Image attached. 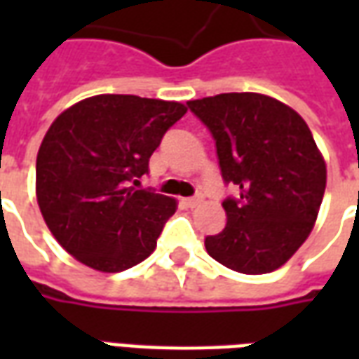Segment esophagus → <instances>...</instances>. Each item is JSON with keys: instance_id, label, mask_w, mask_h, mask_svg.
<instances>
[{"instance_id": "34e87169", "label": "esophagus", "mask_w": 359, "mask_h": 359, "mask_svg": "<svg viewBox=\"0 0 359 359\" xmlns=\"http://www.w3.org/2000/svg\"><path fill=\"white\" fill-rule=\"evenodd\" d=\"M182 203L187 205V208H196L198 203H202V196H194V198H184Z\"/></svg>"}]
</instances>
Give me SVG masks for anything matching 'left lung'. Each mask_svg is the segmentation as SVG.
<instances>
[{
    "label": "left lung",
    "instance_id": "obj_1",
    "mask_svg": "<svg viewBox=\"0 0 359 359\" xmlns=\"http://www.w3.org/2000/svg\"><path fill=\"white\" fill-rule=\"evenodd\" d=\"M210 128L219 167L238 196L223 202L226 225L205 236L215 262L246 275L278 269L316 225L327 167L306 121L283 102L231 92L187 103Z\"/></svg>",
    "mask_w": 359,
    "mask_h": 359
}]
</instances>
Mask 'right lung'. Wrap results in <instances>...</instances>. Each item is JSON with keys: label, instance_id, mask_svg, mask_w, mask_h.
Listing matches in <instances>:
<instances>
[{"label": "right lung", "instance_id": "1", "mask_svg": "<svg viewBox=\"0 0 359 359\" xmlns=\"http://www.w3.org/2000/svg\"><path fill=\"white\" fill-rule=\"evenodd\" d=\"M187 105L102 94L51 123L36 159V198L55 241L81 264L118 273L140 264L177 202L136 188Z\"/></svg>", "mask_w": 359, "mask_h": 359}]
</instances>
